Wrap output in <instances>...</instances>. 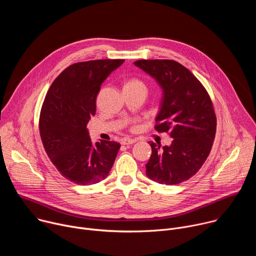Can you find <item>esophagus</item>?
<instances>
[{"label": "esophagus", "mask_w": 256, "mask_h": 256, "mask_svg": "<svg viewBox=\"0 0 256 256\" xmlns=\"http://www.w3.org/2000/svg\"><path fill=\"white\" fill-rule=\"evenodd\" d=\"M136 142V138H124L122 140V144L128 146V144H134Z\"/></svg>", "instance_id": "1"}]
</instances>
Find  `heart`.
Instances as JSON below:
<instances>
[{"label": "heart", "instance_id": "b5f03b06", "mask_svg": "<svg viewBox=\"0 0 256 256\" xmlns=\"http://www.w3.org/2000/svg\"><path fill=\"white\" fill-rule=\"evenodd\" d=\"M124 88H132V89H140V90H144L147 92V86H146V84L140 80V79H136V78H132V79H130L126 85H124Z\"/></svg>", "mask_w": 256, "mask_h": 256}]
</instances>
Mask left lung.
Masks as SVG:
<instances>
[{
    "label": "left lung",
    "mask_w": 256,
    "mask_h": 256,
    "mask_svg": "<svg viewBox=\"0 0 256 256\" xmlns=\"http://www.w3.org/2000/svg\"><path fill=\"white\" fill-rule=\"evenodd\" d=\"M136 66L152 76L163 90L155 130L168 132L170 146L149 142L152 148L146 174L160 184L188 180L206 160L216 136L212 102L192 72L172 60H140Z\"/></svg>",
    "instance_id": "left-lung-1"
}]
</instances>
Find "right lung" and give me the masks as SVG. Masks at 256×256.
<instances>
[{
    "label": "right lung",
    "mask_w": 256,
    "mask_h": 256,
    "mask_svg": "<svg viewBox=\"0 0 256 256\" xmlns=\"http://www.w3.org/2000/svg\"><path fill=\"white\" fill-rule=\"evenodd\" d=\"M124 60L76 62L52 82L44 98L40 132L44 150L58 171L79 186L98 184L110 171L120 144L91 142L87 124L96 112L101 84Z\"/></svg>",
    "instance_id": "right-lung-1"
}]
</instances>
